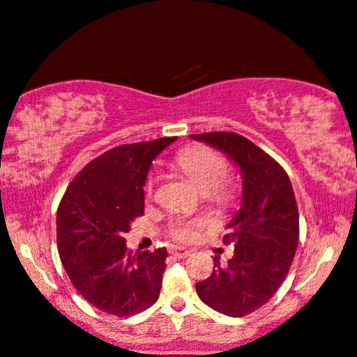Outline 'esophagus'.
I'll return each instance as SVG.
<instances>
[{"instance_id":"1","label":"esophagus","mask_w":357,"mask_h":357,"mask_svg":"<svg viewBox=\"0 0 357 357\" xmlns=\"http://www.w3.org/2000/svg\"><path fill=\"white\" fill-rule=\"evenodd\" d=\"M170 254L174 255L175 259H187L192 252L188 249H185V247H174V249L170 250Z\"/></svg>"}]
</instances>
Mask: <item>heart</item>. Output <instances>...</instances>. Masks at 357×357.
<instances>
[{"label":"heart","instance_id":"obj_1","mask_svg":"<svg viewBox=\"0 0 357 357\" xmlns=\"http://www.w3.org/2000/svg\"><path fill=\"white\" fill-rule=\"evenodd\" d=\"M177 163L204 194L212 190L215 199H227L229 188L220 185L222 180L227 175V162L215 150L207 149V146H188L178 153ZM153 185L155 178L150 177L146 182L149 195L153 192ZM199 224L200 222H177L172 227V237L180 242L190 241L195 236V225Z\"/></svg>","mask_w":357,"mask_h":357}]
</instances>
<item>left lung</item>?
I'll use <instances>...</instances> for the list:
<instances>
[{"mask_svg": "<svg viewBox=\"0 0 357 357\" xmlns=\"http://www.w3.org/2000/svg\"><path fill=\"white\" fill-rule=\"evenodd\" d=\"M190 138L227 155L241 170V208L224 237L234 242V257L224 266L213 259L212 275L195 289L213 311L242 317L278 292L294 261L299 242L294 190L282 167L245 137L211 132Z\"/></svg>", "mask_w": 357, "mask_h": 357, "instance_id": "1", "label": "left lung"}]
</instances>
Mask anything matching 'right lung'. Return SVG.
<instances>
[{"label":"right lung","mask_w":357,"mask_h":357,"mask_svg":"<svg viewBox=\"0 0 357 357\" xmlns=\"http://www.w3.org/2000/svg\"><path fill=\"white\" fill-rule=\"evenodd\" d=\"M177 137L120 145L71 180L56 215L61 264L79 296L119 317L157 303L167 249L130 254L125 234L144 215V185L157 155Z\"/></svg>","instance_id":"add662e5"}]
</instances>
